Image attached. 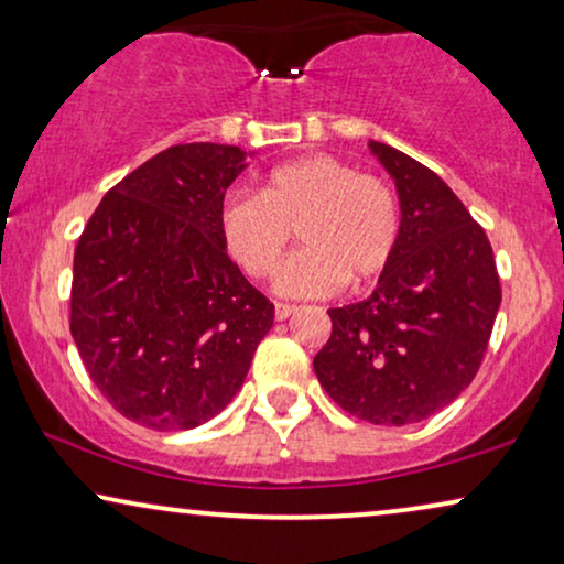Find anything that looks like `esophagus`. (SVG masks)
<instances>
[{"instance_id": "1", "label": "esophagus", "mask_w": 564, "mask_h": 564, "mask_svg": "<svg viewBox=\"0 0 564 564\" xmlns=\"http://www.w3.org/2000/svg\"><path fill=\"white\" fill-rule=\"evenodd\" d=\"M297 311V305H290V303H274V318L276 321H284V318H290L292 313Z\"/></svg>"}]
</instances>
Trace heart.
Here are the masks:
<instances>
[{
  "instance_id": "obj_1",
  "label": "heart",
  "mask_w": 564,
  "mask_h": 564,
  "mask_svg": "<svg viewBox=\"0 0 564 564\" xmlns=\"http://www.w3.org/2000/svg\"><path fill=\"white\" fill-rule=\"evenodd\" d=\"M292 230L303 249L276 269L274 288L290 297L334 295L346 280L365 284L388 269L400 238L398 197L382 176L311 153L272 169L261 192L223 199V241L249 276L274 272Z\"/></svg>"
}]
</instances>
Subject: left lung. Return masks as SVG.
<instances>
[{
    "label": "left lung",
    "instance_id": "obj_1",
    "mask_svg": "<svg viewBox=\"0 0 564 564\" xmlns=\"http://www.w3.org/2000/svg\"><path fill=\"white\" fill-rule=\"evenodd\" d=\"M395 180V257L365 303L330 307L315 354L323 390L375 426L419 423L475 380L500 305L488 236L442 176L388 143H369Z\"/></svg>",
    "mask_w": 564,
    "mask_h": 564
}]
</instances>
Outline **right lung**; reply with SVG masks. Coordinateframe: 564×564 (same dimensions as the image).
<instances>
[{"instance_id": "1", "label": "right lung", "mask_w": 564, "mask_h": 564, "mask_svg": "<svg viewBox=\"0 0 564 564\" xmlns=\"http://www.w3.org/2000/svg\"><path fill=\"white\" fill-rule=\"evenodd\" d=\"M241 161L236 145H172L107 192L76 243L74 344L107 403L145 429L220 413L272 328L220 234Z\"/></svg>"}]
</instances>
